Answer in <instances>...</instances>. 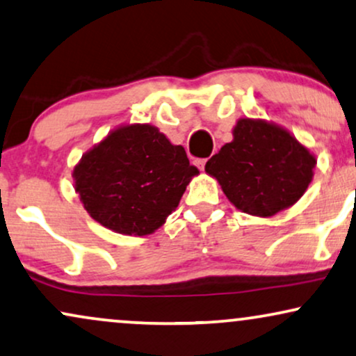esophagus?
<instances>
[{
	"mask_svg": "<svg viewBox=\"0 0 356 356\" xmlns=\"http://www.w3.org/2000/svg\"><path fill=\"white\" fill-rule=\"evenodd\" d=\"M195 164H197V168H199L200 170H204L205 169V164H207V159H199Z\"/></svg>",
	"mask_w": 356,
	"mask_h": 356,
	"instance_id": "obj_1",
	"label": "esophagus"
}]
</instances>
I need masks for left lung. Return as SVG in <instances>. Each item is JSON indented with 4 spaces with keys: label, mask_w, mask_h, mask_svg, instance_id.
Masks as SVG:
<instances>
[{
    "label": "left lung",
    "mask_w": 356,
    "mask_h": 356,
    "mask_svg": "<svg viewBox=\"0 0 356 356\" xmlns=\"http://www.w3.org/2000/svg\"><path fill=\"white\" fill-rule=\"evenodd\" d=\"M317 159L273 121L240 118L233 139L205 164L238 210L268 218L289 209L312 182Z\"/></svg>",
    "instance_id": "left-lung-1"
}]
</instances>
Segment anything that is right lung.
I'll return each instance as SVG.
<instances>
[{"instance_id": "right-lung-1", "label": "right lung", "mask_w": 356, "mask_h": 356, "mask_svg": "<svg viewBox=\"0 0 356 356\" xmlns=\"http://www.w3.org/2000/svg\"><path fill=\"white\" fill-rule=\"evenodd\" d=\"M199 169L152 124H121L72 170L83 209L108 230L146 236L163 227Z\"/></svg>"}]
</instances>
